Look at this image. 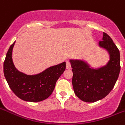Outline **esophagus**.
<instances>
[{"label":"esophagus","mask_w":125,"mask_h":125,"mask_svg":"<svg viewBox=\"0 0 125 125\" xmlns=\"http://www.w3.org/2000/svg\"><path fill=\"white\" fill-rule=\"evenodd\" d=\"M66 68L67 69H70L71 68V63L69 61H66Z\"/></svg>","instance_id":"34e87169"}]
</instances>
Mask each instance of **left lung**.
I'll use <instances>...</instances> for the list:
<instances>
[{
    "mask_svg": "<svg viewBox=\"0 0 125 125\" xmlns=\"http://www.w3.org/2000/svg\"><path fill=\"white\" fill-rule=\"evenodd\" d=\"M99 46L105 48L110 55L107 65L98 69L89 68L80 60H70L75 94L85 102H95L105 98L114 87L120 72V54L111 38L104 32Z\"/></svg>",
    "mask_w": 125,
    "mask_h": 125,
    "instance_id": "left-lung-1",
    "label": "left lung"
}]
</instances>
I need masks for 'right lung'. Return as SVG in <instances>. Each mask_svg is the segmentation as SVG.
<instances>
[{"label":"right lung","mask_w":125,"mask_h":125,"mask_svg":"<svg viewBox=\"0 0 125 125\" xmlns=\"http://www.w3.org/2000/svg\"><path fill=\"white\" fill-rule=\"evenodd\" d=\"M14 43L10 46L4 62V73L13 92L24 101L38 102L51 95L55 83L66 69V62L51 66L34 75H27L16 70L12 59Z\"/></svg>","instance_id":"obj_1"}]
</instances>
